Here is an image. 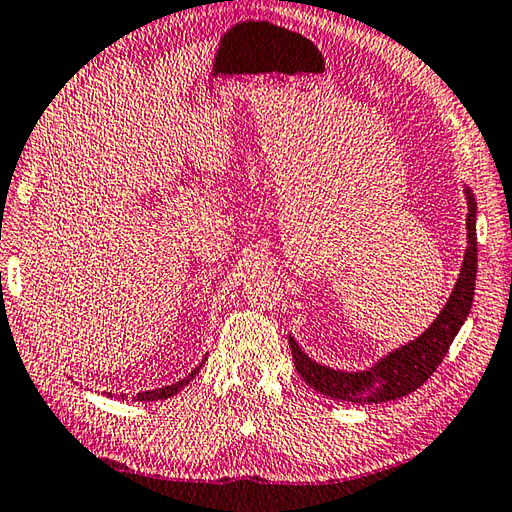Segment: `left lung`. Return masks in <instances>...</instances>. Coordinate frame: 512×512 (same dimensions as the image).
<instances>
[{"instance_id":"left-lung-1","label":"left lung","mask_w":512,"mask_h":512,"mask_svg":"<svg viewBox=\"0 0 512 512\" xmlns=\"http://www.w3.org/2000/svg\"><path fill=\"white\" fill-rule=\"evenodd\" d=\"M466 199H468V219H466L468 248H466L462 273H459L453 295H450L442 315L430 324V328L422 337H417L415 342L402 346L399 350H395V353H390L377 366L364 370V373H342V370L319 366L313 362V359H308V355L302 353V348L295 344V339L290 337L288 344H290V350H293L295 368L310 388L319 390L322 395L339 399V402L377 404V402H388V399H397L413 393V390H417L430 375L435 373L437 366L442 364V359L446 357L450 344H453L457 330L466 322L470 306H473V297H475L477 204L470 190H466Z\"/></svg>"}]
</instances>
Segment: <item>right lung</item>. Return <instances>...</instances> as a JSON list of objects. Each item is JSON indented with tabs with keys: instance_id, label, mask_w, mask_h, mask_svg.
<instances>
[{
	"instance_id": "obj_1",
	"label": "right lung",
	"mask_w": 512,
	"mask_h": 512,
	"mask_svg": "<svg viewBox=\"0 0 512 512\" xmlns=\"http://www.w3.org/2000/svg\"><path fill=\"white\" fill-rule=\"evenodd\" d=\"M202 368V366H199ZM199 368H195L193 373H190L186 379H182V382H177V384H170V386H164V388H155V390H146V393H137V402H157V399H168V397H173V395H177L179 390H182L190 379H193V375H197V370ZM122 399H124V395H122Z\"/></svg>"
}]
</instances>
